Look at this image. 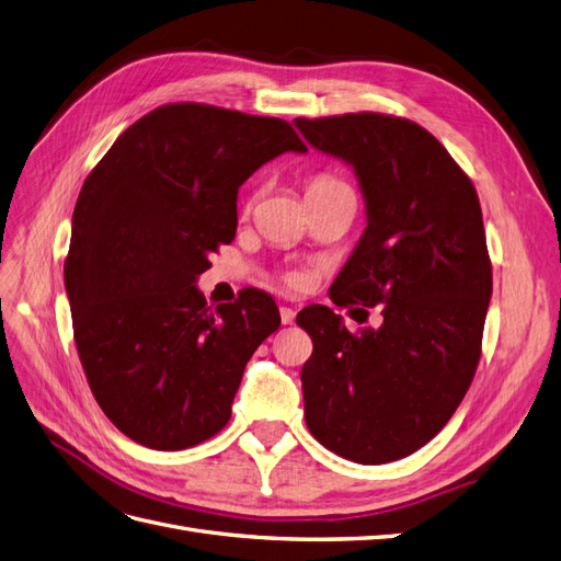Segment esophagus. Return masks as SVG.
<instances>
[{
  "label": "esophagus",
  "mask_w": 561,
  "mask_h": 561,
  "mask_svg": "<svg viewBox=\"0 0 561 561\" xmlns=\"http://www.w3.org/2000/svg\"><path fill=\"white\" fill-rule=\"evenodd\" d=\"M295 318H297V311H295V309L280 307V322H283V325H293Z\"/></svg>",
  "instance_id": "34e87169"
}]
</instances>
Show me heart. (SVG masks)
Returning a JSON list of instances; mask_svg holds the SVG:
<instances>
[{"instance_id":"heart-1","label":"heart","mask_w":561,"mask_h":561,"mask_svg":"<svg viewBox=\"0 0 561 561\" xmlns=\"http://www.w3.org/2000/svg\"><path fill=\"white\" fill-rule=\"evenodd\" d=\"M316 182H325V178H320V180H316ZM313 184V182H311Z\"/></svg>"}]
</instances>
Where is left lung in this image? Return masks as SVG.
Listing matches in <instances>:
<instances>
[{
  "label": "left lung",
  "mask_w": 561,
  "mask_h": 561,
  "mask_svg": "<svg viewBox=\"0 0 561 561\" xmlns=\"http://www.w3.org/2000/svg\"><path fill=\"white\" fill-rule=\"evenodd\" d=\"M313 149L353 168L367 227L330 287L336 307L381 304L351 334L330 307L297 322L313 339L304 416L322 447L379 466L421 449L461 404L491 299L482 208L449 151L414 122L375 112L295 118Z\"/></svg>",
  "instance_id": "1"
}]
</instances>
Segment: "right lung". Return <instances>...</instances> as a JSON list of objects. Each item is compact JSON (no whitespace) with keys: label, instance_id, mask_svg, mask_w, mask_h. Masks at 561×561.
<instances>
[{"label":"right lung","instance_id":"add662e5","mask_svg":"<svg viewBox=\"0 0 561 561\" xmlns=\"http://www.w3.org/2000/svg\"><path fill=\"white\" fill-rule=\"evenodd\" d=\"M307 145L283 118L178 103L118 135L81 186L65 290L89 386L135 443L175 451L227 426L280 316L266 293L208 309L196 287L233 241L241 184Z\"/></svg>","mask_w":561,"mask_h":561}]
</instances>
